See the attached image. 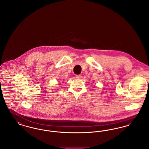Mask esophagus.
Segmentation results:
<instances>
[{"label":"esophagus","instance_id":"obj_1","mask_svg":"<svg viewBox=\"0 0 149 149\" xmlns=\"http://www.w3.org/2000/svg\"><path fill=\"white\" fill-rule=\"evenodd\" d=\"M76 78H77V79H80V78H81V75H76Z\"/></svg>","mask_w":149,"mask_h":149}]
</instances>
